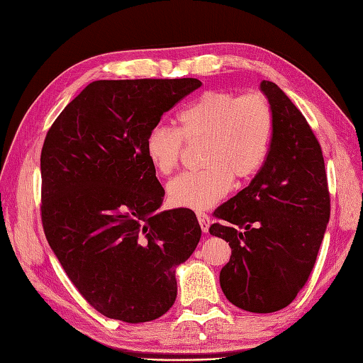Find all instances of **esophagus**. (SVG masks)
<instances>
[{"mask_svg":"<svg viewBox=\"0 0 363 363\" xmlns=\"http://www.w3.org/2000/svg\"><path fill=\"white\" fill-rule=\"evenodd\" d=\"M196 217H198L199 225H201L203 233H209V226H211V218H209V215L204 213V212H196Z\"/></svg>","mask_w":363,"mask_h":363,"instance_id":"esophagus-1","label":"esophagus"}]
</instances>
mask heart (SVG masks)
Listing matches in <instances>:
<instances>
[{"instance_id":"1","label":"heart","mask_w":363,"mask_h":363,"mask_svg":"<svg viewBox=\"0 0 363 363\" xmlns=\"http://www.w3.org/2000/svg\"><path fill=\"white\" fill-rule=\"evenodd\" d=\"M273 128V109L262 94L207 91L179 112L177 130L154 126L145 154L157 173L168 174L179 162L184 142L204 143L203 172L182 173L167 186L169 203L203 211L226 196L233 179L246 181L257 173Z\"/></svg>"}]
</instances>
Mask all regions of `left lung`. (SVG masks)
<instances>
[{
  "label": "left lung",
  "instance_id": "1",
  "mask_svg": "<svg viewBox=\"0 0 363 363\" xmlns=\"http://www.w3.org/2000/svg\"><path fill=\"white\" fill-rule=\"evenodd\" d=\"M260 90L273 109L267 160L248 187L221 204L209 233L229 242L220 285L234 306L254 313L287 307L304 287L330 215L321 146L309 123L274 82Z\"/></svg>",
  "mask_w": 363,
  "mask_h": 363
}]
</instances>
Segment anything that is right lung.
Instances as JSON below:
<instances>
[{"instance_id": "1", "label": "right lung", "mask_w": 363, "mask_h": 363, "mask_svg": "<svg viewBox=\"0 0 363 363\" xmlns=\"http://www.w3.org/2000/svg\"><path fill=\"white\" fill-rule=\"evenodd\" d=\"M198 87L195 78L95 81L46 134V240L74 287L107 318L162 317L177 295L176 267L201 238L194 211H157L165 191L145 154L162 115Z\"/></svg>"}]
</instances>
